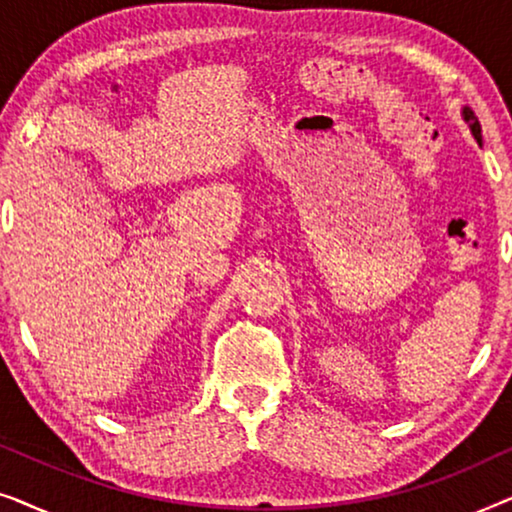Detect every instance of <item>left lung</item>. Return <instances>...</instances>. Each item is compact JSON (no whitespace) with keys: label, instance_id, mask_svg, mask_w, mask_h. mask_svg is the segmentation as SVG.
<instances>
[{"label":"left lung","instance_id":"left-lung-1","mask_svg":"<svg viewBox=\"0 0 512 512\" xmlns=\"http://www.w3.org/2000/svg\"><path fill=\"white\" fill-rule=\"evenodd\" d=\"M461 116H464V121L468 123V128H471L473 137L478 139V144L482 142V132H480V123H478V116L473 114L471 107H464V111H461Z\"/></svg>","mask_w":512,"mask_h":512}]
</instances>
